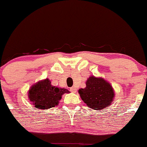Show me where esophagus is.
<instances>
[{"mask_svg": "<svg viewBox=\"0 0 147 147\" xmlns=\"http://www.w3.org/2000/svg\"><path fill=\"white\" fill-rule=\"evenodd\" d=\"M70 91H71L72 93H76V88L75 87H71V88H70Z\"/></svg>", "mask_w": 147, "mask_h": 147, "instance_id": "1", "label": "esophagus"}]
</instances>
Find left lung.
<instances>
[{
    "instance_id": "1",
    "label": "left lung",
    "mask_w": 147,
    "mask_h": 147,
    "mask_svg": "<svg viewBox=\"0 0 147 147\" xmlns=\"http://www.w3.org/2000/svg\"><path fill=\"white\" fill-rule=\"evenodd\" d=\"M81 99L89 108L101 110L107 108L114 98V90L109 82L101 77L91 76L84 88L78 89Z\"/></svg>"
}]
</instances>
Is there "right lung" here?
<instances>
[{
	"mask_svg": "<svg viewBox=\"0 0 147 147\" xmlns=\"http://www.w3.org/2000/svg\"><path fill=\"white\" fill-rule=\"evenodd\" d=\"M69 93L70 91L66 88L53 86L46 78L32 85L28 91V96L36 109L46 110L57 106L62 96Z\"/></svg>",
	"mask_w": 147,
	"mask_h": 147,
	"instance_id": "add662e5",
	"label": "right lung"
}]
</instances>
